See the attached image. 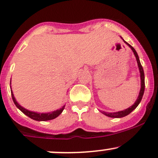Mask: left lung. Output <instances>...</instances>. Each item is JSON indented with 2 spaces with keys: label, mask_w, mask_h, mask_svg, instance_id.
Returning a JSON list of instances; mask_svg holds the SVG:
<instances>
[{
  "label": "left lung",
  "mask_w": 158,
  "mask_h": 158,
  "mask_svg": "<svg viewBox=\"0 0 158 158\" xmlns=\"http://www.w3.org/2000/svg\"><path fill=\"white\" fill-rule=\"evenodd\" d=\"M125 41V40H124ZM127 44L129 46V47H131V49H132V51L134 52V54H135V57H136V60H137V63H138V68H139L140 70V73H141V90H140V93L139 95H138V98H137L136 102H135V104L133 105L132 106H131L130 108L128 109L124 110V111H118V112H113V113H108V112H105V111H102V114H106V116H109V117L111 118H122V117H125V116L128 115V114H130L134 109H135L137 108V106L139 105V103L141 102V99H142V97L143 95H144V87H145V84H144V69H143L142 66H141V63H140V60H139V57H138V53H137L136 50L134 49V47H132L130 44H128L127 42Z\"/></svg>",
  "instance_id": "8db88e82"
}]
</instances>
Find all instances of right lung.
Returning <instances> with one entry per match:
<instances>
[{
	"instance_id": "1",
	"label": "right lung",
	"mask_w": 158,
	"mask_h": 158,
	"mask_svg": "<svg viewBox=\"0 0 158 158\" xmlns=\"http://www.w3.org/2000/svg\"><path fill=\"white\" fill-rule=\"evenodd\" d=\"M11 96H12V99L14 101V104L15 106L18 108L23 114H26L27 116L30 117V118L33 119V120L36 121H48V120H52V119L56 118V117H58L60 114L62 113V111H63L64 109L65 106H63L62 109L56 110V111H52V112H49V113H36V112H33V111H28V110L25 109L24 108H23L22 106H20L18 103L16 101L15 98L14 96V94L13 92H11Z\"/></svg>"
}]
</instances>
